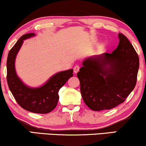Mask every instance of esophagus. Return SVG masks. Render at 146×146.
Returning <instances> with one entry per match:
<instances>
[{
    "label": "esophagus",
    "mask_w": 146,
    "mask_h": 146,
    "mask_svg": "<svg viewBox=\"0 0 146 146\" xmlns=\"http://www.w3.org/2000/svg\"><path fill=\"white\" fill-rule=\"evenodd\" d=\"M79 70H80V66L78 65H76L75 66H74V72L75 74H76V73H78V72L79 71Z\"/></svg>",
    "instance_id": "esophagus-1"
}]
</instances>
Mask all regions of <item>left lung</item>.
Returning a JSON list of instances; mask_svg holds the SVG:
<instances>
[{"instance_id": "1", "label": "left lung", "mask_w": 146, "mask_h": 146, "mask_svg": "<svg viewBox=\"0 0 146 146\" xmlns=\"http://www.w3.org/2000/svg\"><path fill=\"white\" fill-rule=\"evenodd\" d=\"M118 38L116 49L85 59L77 74L83 100L94 111L123 103L136 84L138 55L126 36L119 33Z\"/></svg>"}]
</instances>
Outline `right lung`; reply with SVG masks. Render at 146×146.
I'll return each mask as SVG.
<instances>
[{
    "label": "right lung",
    "mask_w": 146,
    "mask_h": 146,
    "mask_svg": "<svg viewBox=\"0 0 146 146\" xmlns=\"http://www.w3.org/2000/svg\"><path fill=\"white\" fill-rule=\"evenodd\" d=\"M34 36L35 33L22 36L9 51L7 62V83L16 101L23 109L36 113H48L56 106L59 90L72 76L73 70L56 74L39 88H30L25 85L16 73L15 58L24 40Z\"/></svg>",
    "instance_id": "obj_1"
}]
</instances>
